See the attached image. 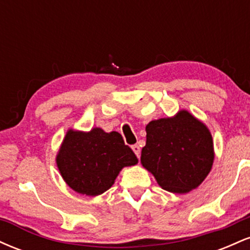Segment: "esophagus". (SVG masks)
Listing matches in <instances>:
<instances>
[{"mask_svg": "<svg viewBox=\"0 0 250 250\" xmlns=\"http://www.w3.org/2000/svg\"><path fill=\"white\" fill-rule=\"evenodd\" d=\"M131 149H133L134 153L136 154V156L140 157V154H141V149H140V146L139 145H134L133 147H131Z\"/></svg>", "mask_w": 250, "mask_h": 250, "instance_id": "1", "label": "esophagus"}]
</instances>
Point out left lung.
<instances>
[{
	"label": "left lung",
	"instance_id": "1",
	"mask_svg": "<svg viewBox=\"0 0 250 250\" xmlns=\"http://www.w3.org/2000/svg\"><path fill=\"white\" fill-rule=\"evenodd\" d=\"M141 163L165 190L185 194L199 187L214 161L208 128L181 110L175 117L155 120L146 127Z\"/></svg>",
	"mask_w": 250,
	"mask_h": 250
}]
</instances>
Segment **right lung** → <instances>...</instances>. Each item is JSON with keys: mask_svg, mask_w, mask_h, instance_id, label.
I'll return each mask as SVG.
<instances>
[{"mask_svg": "<svg viewBox=\"0 0 250 250\" xmlns=\"http://www.w3.org/2000/svg\"><path fill=\"white\" fill-rule=\"evenodd\" d=\"M139 162L130 147L117 131L101 128L89 133L69 130L56 157L57 167L73 190L89 196L104 193L127 166Z\"/></svg>", "mask_w": 250, "mask_h": 250, "instance_id": "obj_1", "label": "right lung"}]
</instances>
